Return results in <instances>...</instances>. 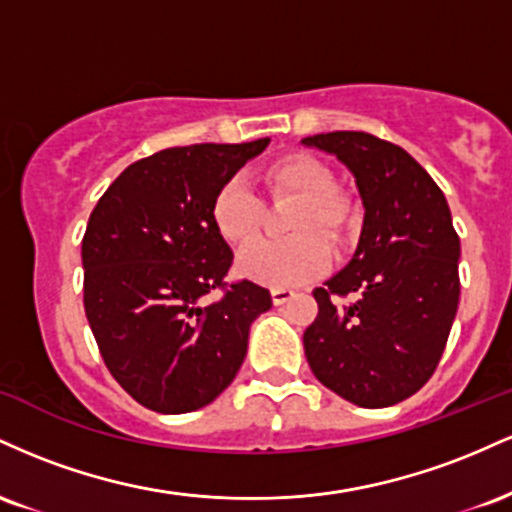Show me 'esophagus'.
I'll use <instances>...</instances> for the list:
<instances>
[{"instance_id":"34e87169","label":"esophagus","mask_w":512,"mask_h":512,"mask_svg":"<svg viewBox=\"0 0 512 512\" xmlns=\"http://www.w3.org/2000/svg\"><path fill=\"white\" fill-rule=\"evenodd\" d=\"M293 296H296V291H293V289H272V301H274V305L289 303Z\"/></svg>"}]
</instances>
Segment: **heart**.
<instances>
[{
	"label": "heart",
	"mask_w": 512,
	"mask_h": 512,
	"mask_svg": "<svg viewBox=\"0 0 512 512\" xmlns=\"http://www.w3.org/2000/svg\"><path fill=\"white\" fill-rule=\"evenodd\" d=\"M264 190L272 199L291 197L296 207L286 223L289 240H257L238 255L236 269L257 284L286 289L315 279L330 267V248L344 243L356 219V202L344 187L334 185V173L322 158L289 151L260 170ZM211 223L231 245L255 238L262 204L245 182L226 180L211 199ZM326 239L322 241L319 236Z\"/></svg>",
	"instance_id": "b5f03b06"
}]
</instances>
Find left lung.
<instances>
[{
    "instance_id": "obj_1",
    "label": "left lung",
    "mask_w": 512,
    "mask_h": 512,
    "mask_svg": "<svg viewBox=\"0 0 512 512\" xmlns=\"http://www.w3.org/2000/svg\"><path fill=\"white\" fill-rule=\"evenodd\" d=\"M303 144L337 156L366 207L351 262L313 291L305 358L339 397L390 407L428 383L448 344L460 303V236L440 187L402 146L368 132L315 134ZM346 295L355 301L339 304Z\"/></svg>"
}]
</instances>
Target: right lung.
Returning <instances> with one entry per match:
<instances>
[{
  "instance_id": "add662e5",
  "label": "right lung",
  "mask_w": 512,
  "mask_h": 512,
  "mask_svg": "<svg viewBox=\"0 0 512 512\" xmlns=\"http://www.w3.org/2000/svg\"><path fill=\"white\" fill-rule=\"evenodd\" d=\"M269 139L173 146L132 163L98 199L84 240V310L110 375L158 414L207 407L243 366L267 289L228 284L233 252L211 199ZM216 290L220 298H206Z\"/></svg>"
}]
</instances>
